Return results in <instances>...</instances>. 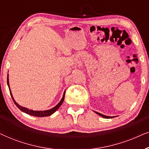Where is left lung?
<instances>
[{
	"mask_svg": "<svg viewBox=\"0 0 149 149\" xmlns=\"http://www.w3.org/2000/svg\"><path fill=\"white\" fill-rule=\"evenodd\" d=\"M95 113L96 114H97V115H100V116H101L102 117H104V118H106V119H111V118H113V117H109V116H106V115H102V114H101V113H97V112H95V111H94Z\"/></svg>",
	"mask_w": 149,
	"mask_h": 149,
	"instance_id": "left-lung-1",
	"label": "left lung"
}]
</instances>
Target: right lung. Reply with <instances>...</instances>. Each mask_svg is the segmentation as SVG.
<instances>
[{
  "instance_id": "1",
  "label": "right lung",
  "mask_w": 149,
  "mask_h": 149,
  "mask_svg": "<svg viewBox=\"0 0 149 149\" xmlns=\"http://www.w3.org/2000/svg\"><path fill=\"white\" fill-rule=\"evenodd\" d=\"M7 85H8V87H9V91H10V94H11V96L12 97V99H13V102L15 103V104L16 106H17V107L18 108V109H20V111H22V112H24V113L28 114V115H32V116H34V117H47V116L52 115V114H54L55 112H56L57 110H58L59 108H60V107L61 105H62V104L63 103V102H64V100L65 92H66V91H64V94H63V96H62V100H61L60 101V102H59L58 104L56 106V107H54V108H52V109H51L46 110V111H33V110L27 109V108L23 107H22V106L19 105L17 102H16L15 100H14L13 97V95H12L11 91V89H10V87H9V74L7 75Z\"/></svg>"
}]
</instances>
